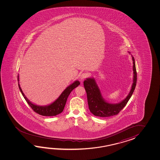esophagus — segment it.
I'll use <instances>...</instances> for the list:
<instances>
[{
  "label": "esophagus",
  "instance_id": "obj_1",
  "mask_svg": "<svg viewBox=\"0 0 160 160\" xmlns=\"http://www.w3.org/2000/svg\"><path fill=\"white\" fill-rule=\"evenodd\" d=\"M88 74L86 72H83L80 76V79L81 80H84L85 78H86L88 77Z\"/></svg>",
  "mask_w": 160,
  "mask_h": 160
}]
</instances>
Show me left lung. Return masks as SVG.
<instances>
[{"label": "left lung", "mask_w": 160, "mask_h": 160, "mask_svg": "<svg viewBox=\"0 0 160 160\" xmlns=\"http://www.w3.org/2000/svg\"><path fill=\"white\" fill-rule=\"evenodd\" d=\"M133 61V83L129 94L122 102L112 104L106 102L102 98L101 92L94 78L86 79L83 82L85 90L87 93L88 108L92 114L100 117H108L116 116L126 105L136 88L137 83V72L134 58Z\"/></svg>", "instance_id": "8db88e82"}]
</instances>
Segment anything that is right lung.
Returning a JSON list of instances; mask_svg holds the SVG:
<instances>
[{"label":"right lung","mask_w":160,"mask_h":160,"mask_svg":"<svg viewBox=\"0 0 160 160\" xmlns=\"http://www.w3.org/2000/svg\"><path fill=\"white\" fill-rule=\"evenodd\" d=\"M18 81H19V76H18ZM79 85H80V82L78 81H76L66 88L65 90L62 92L61 95L58 97V98L56 101H55L52 103H51V105L46 106H41L35 105L30 102L24 95L22 92V90L20 87V85L18 83L19 90L24 99H26L27 103L30 106L31 109L34 110V112H37L39 115L43 116H57L62 112L65 108L68 95L72 92V90L75 88H77Z\"/></svg>","instance_id":"obj_1"}]
</instances>
